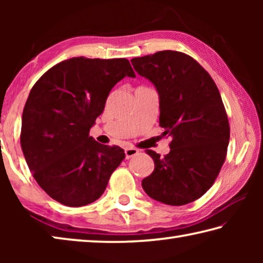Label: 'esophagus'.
Wrapping results in <instances>:
<instances>
[{
  "instance_id": "34e87169",
  "label": "esophagus",
  "mask_w": 263,
  "mask_h": 263,
  "mask_svg": "<svg viewBox=\"0 0 263 263\" xmlns=\"http://www.w3.org/2000/svg\"><path fill=\"white\" fill-rule=\"evenodd\" d=\"M138 153H139V151H138L135 147H127V148H125V158L126 159H131V158L135 157V155H137Z\"/></svg>"
}]
</instances>
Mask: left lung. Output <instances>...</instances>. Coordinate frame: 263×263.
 Wrapping results in <instances>:
<instances>
[{
	"mask_svg": "<svg viewBox=\"0 0 263 263\" xmlns=\"http://www.w3.org/2000/svg\"><path fill=\"white\" fill-rule=\"evenodd\" d=\"M133 67L152 82L160 96V126L172 137L171 152L154 160L142 180L151 198L168 205L196 201L215 183L228 154L230 124L215 81L193 57L160 51L133 58Z\"/></svg>",
	"mask_w": 263,
	"mask_h": 263,
	"instance_id": "left-lung-1",
	"label": "left lung"
}]
</instances>
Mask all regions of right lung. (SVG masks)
<instances>
[{
  "label": "right lung",
  "instance_id": "add662e5",
  "mask_svg": "<svg viewBox=\"0 0 263 263\" xmlns=\"http://www.w3.org/2000/svg\"><path fill=\"white\" fill-rule=\"evenodd\" d=\"M125 77L136 74L124 58L78 57L53 66L31 89L21 146L34 180L54 201L75 208L95 202L125 159L119 146L89 136L110 90Z\"/></svg>",
  "mask_w": 263,
  "mask_h": 263
}]
</instances>
